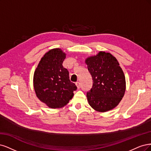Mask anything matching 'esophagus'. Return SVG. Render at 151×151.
Wrapping results in <instances>:
<instances>
[{
    "instance_id": "esophagus-1",
    "label": "esophagus",
    "mask_w": 151,
    "mask_h": 151,
    "mask_svg": "<svg viewBox=\"0 0 151 151\" xmlns=\"http://www.w3.org/2000/svg\"><path fill=\"white\" fill-rule=\"evenodd\" d=\"M76 86H77V88H78V89H80V86H81V84H80V83L79 81H78V82L76 83Z\"/></svg>"
}]
</instances>
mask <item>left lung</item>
Returning <instances> with one entry per match:
<instances>
[{"label": "left lung", "instance_id": "1", "mask_svg": "<svg viewBox=\"0 0 151 151\" xmlns=\"http://www.w3.org/2000/svg\"><path fill=\"white\" fill-rule=\"evenodd\" d=\"M85 63L93 80V86L86 96L96 111L112 110L122 99L125 91V78L117 60L109 52L100 51L86 58Z\"/></svg>", "mask_w": 151, "mask_h": 151}]
</instances>
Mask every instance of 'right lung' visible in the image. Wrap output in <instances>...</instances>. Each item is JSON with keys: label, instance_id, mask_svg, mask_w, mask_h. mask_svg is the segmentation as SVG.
<instances>
[{"label": "right lung", "instance_id": "add662e5", "mask_svg": "<svg viewBox=\"0 0 151 151\" xmlns=\"http://www.w3.org/2000/svg\"><path fill=\"white\" fill-rule=\"evenodd\" d=\"M66 54L60 48L50 50L41 58L34 73L37 97L51 109L65 106L77 89L70 80L68 71L63 66Z\"/></svg>", "mask_w": 151, "mask_h": 151}]
</instances>
